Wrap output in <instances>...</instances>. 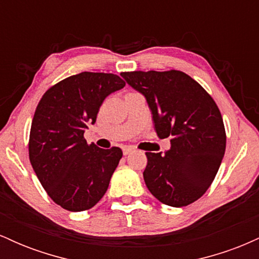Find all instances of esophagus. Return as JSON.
Returning <instances> with one entry per match:
<instances>
[{
  "mask_svg": "<svg viewBox=\"0 0 259 259\" xmlns=\"http://www.w3.org/2000/svg\"><path fill=\"white\" fill-rule=\"evenodd\" d=\"M133 151H134V148H133V147H130V146H125V147H123V153H124V156H126V154L132 153Z\"/></svg>",
  "mask_w": 259,
  "mask_h": 259,
  "instance_id": "obj_1",
  "label": "esophagus"
}]
</instances>
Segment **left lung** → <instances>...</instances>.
<instances>
[{"label": "left lung", "mask_w": 259, "mask_h": 259, "mask_svg": "<svg viewBox=\"0 0 259 259\" xmlns=\"http://www.w3.org/2000/svg\"><path fill=\"white\" fill-rule=\"evenodd\" d=\"M120 75L146 99L157 135L173 138L164 153L146 152L147 189L171 207L198 200L214 180L225 152L227 136L218 106L197 81L179 70Z\"/></svg>", "instance_id": "left-lung-1"}]
</instances>
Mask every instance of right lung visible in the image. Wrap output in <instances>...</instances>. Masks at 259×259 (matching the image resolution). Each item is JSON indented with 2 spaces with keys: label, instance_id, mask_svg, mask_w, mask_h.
Here are the masks:
<instances>
[{
  "label": "right lung",
  "instance_id": "right-lung-1",
  "mask_svg": "<svg viewBox=\"0 0 259 259\" xmlns=\"http://www.w3.org/2000/svg\"><path fill=\"white\" fill-rule=\"evenodd\" d=\"M124 86L114 74L82 72L52 86L38 102L29 158L47 195L64 209H90L108 189L123 152L88 145L84 133L106 97Z\"/></svg>",
  "mask_w": 259,
  "mask_h": 259
}]
</instances>
